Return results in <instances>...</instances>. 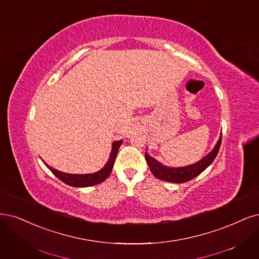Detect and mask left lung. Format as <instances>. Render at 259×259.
I'll return each instance as SVG.
<instances>
[{
  "instance_id": "1",
  "label": "left lung",
  "mask_w": 259,
  "mask_h": 259,
  "mask_svg": "<svg viewBox=\"0 0 259 259\" xmlns=\"http://www.w3.org/2000/svg\"><path fill=\"white\" fill-rule=\"evenodd\" d=\"M221 142H222V134L219 141L217 142L215 147L212 149V151L209 154H207L203 158H201L199 162L195 163L193 165L185 166V167L165 166L162 163H159L155 158H153L152 156H150L147 152L145 157L147 159L151 172H152L157 179L167 181V182H171V183H184L194 179V178L200 175L204 169L211 165V163L214 160V158L219 153Z\"/></svg>"
}]
</instances>
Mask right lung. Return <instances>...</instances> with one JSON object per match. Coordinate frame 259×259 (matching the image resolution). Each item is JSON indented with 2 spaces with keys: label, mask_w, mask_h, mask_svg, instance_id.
<instances>
[{
  "label": "right lung",
  "mask_w": 259,
  "mask_h": 259,
  "mask_svg": "<svg viewBox=\"0 0 259 259\" xmlns=\"http://www.w3.org/2000/svg\"><path fill=\"white\" fill-rule=\"evenodd\" d=\"M122 145V140L119 141H114L112 144V150L111 153L109 156L108 162L106 163V165L101 169V170L96 171L94 174H87V175H73V174H65L57 170V169H53L52 167H50L49 165H47L45 163L49 169L50 171L55 175L57 178L61 181H63L64 183L70 185V186H75V187H87V186H92L95 184L102 183L103 181H105L108 176L111 174L112 167L114 164V159L117 157V153L118 150L120 148V146Z\"/></svg>",
  "instance_id": "1"
}]
</instances>
